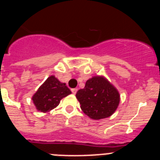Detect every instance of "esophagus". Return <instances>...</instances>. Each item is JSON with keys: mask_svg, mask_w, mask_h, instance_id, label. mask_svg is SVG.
I'll use <instances>...</instances> for the list:
<instances>
[{"mask_svg": "<svg viewBox=\"0 0 160 160\" xmlns=\"http://www.w3.org/2000/svg\"><path fill=\"white\" fill-rule=\"evenodd\" d=\"M71 91H72V93H73V94H75L76 93H77V91H78V89H77V88L71 89Z\"/></svg>", "mask_w": 160, "mask_h": 160, "instance_id": "1", "label": "esophagus"}]
</instances>
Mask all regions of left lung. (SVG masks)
<instances>
[{
	"label": "left lung",
	"mask_w": 160,
	"mask_h": 160,
	"mask_svg": "<svg viewBox=\"0 0 160 160\" xmlns=\"http://www.w3.org/2000/svg\"><path fill=\"white\" fill-rule=\"evenodd\" d=\"M76 97L83 112L95 120L111 116L120 100L118 90L107 79L98 76L87 80Z\"/></svg>",
	"instance_id": "8db88e82"
}]
</instances>
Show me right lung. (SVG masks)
I'll use <instances>...</instances> for the list:
<instances>
[{
    "label": "right lung",
    "instance_id": "obj_1",
    "mask_svg": "<svg viewBox=\"0 0 160 160\" xmlns=\"http://www.w3.org/2000/svg\"><path fill=\"white\" fill-rule=\"evenodd\" d=\"M70 94L71 91L65 83L50 76L39 87L32 99L38 111L46 113L58 107L61 99Z\"/></svg>",
    "mask_w": 160,
    "mask_h": 160
}]
</instances>
